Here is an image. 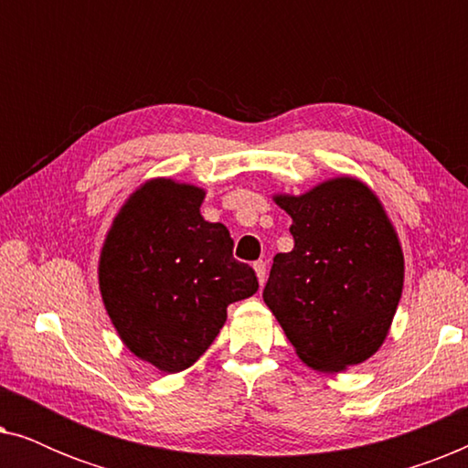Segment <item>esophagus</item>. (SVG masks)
<instances>
[{"instance_id":"obj_1","label":"esophagus","mask_w":468,"mask_h":468,"mask_svg":"<svg viewBox=\"0 0 468 468\" xmlns=\"http://www.w3.org/2000/svg\"><path fill=\"white\" fill-rule=\"evenodd\" d=\"M253 271H255V274H258L260 285H264L266 283V264H264V261H255Z\"/></svg>"}]
</instances>
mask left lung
Instances as JSON below:
<instances>
[{"mask_svg": "<svg viewBox=\"0 0 468 468\" xmlns=\"http://www.w3.org/2000/svg\"><path fill=\"white\" fill-rule=\"evenodd\" d=\"M293 249L274 255L264 303L306 367L343 373L373 357L392 328L405 255L379 196L360 178H325L274 194Z\"/></svg>", "mask_w": 468, "mask_h": 468, "instance_id": "left-lung-1", "label": "left lung"}]
</instances>
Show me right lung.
I'll return each instance as SVG.
<instances>
[{"label":"right lung","mask_w":468,"mask_h":468,"mask_svg":"<svg viewBox=\"0 0 468 468\" xmlns=\"http://www.w3.org/2000/svg\"><path fill=\"white\" fill-rule=\"evenodd\" d=\"M207 191L155 176L121 204L98 261L104 309L127 349L181 373L210 347L228 306L258 292L223 223L200 215Z\"/></svg>","instance_id":"add662e5"}]
</instances>
